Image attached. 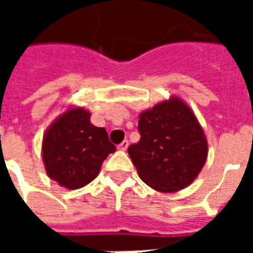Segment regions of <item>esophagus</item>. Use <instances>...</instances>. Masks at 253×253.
I'll return each instance as SVG.
<instances>
[{
	"mask_svg": "<svg viewBox=\"0 0 253 253\" xmlns=\"http://www.w3.org/2000/svg\"><path fill=\"white\" fill-rule=\"evenodd\" d=\"M127 148H128V141H127V139H125L123 142L118 145V149H119V150H123V152L127 150Z\"/></svg>",
	"mask_w": 253,
	"mask_h": 253,
	"instance_id": "1",
	"label": "esophagus"
}]
</instances>
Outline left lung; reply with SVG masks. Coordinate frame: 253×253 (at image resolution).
Masks as SVG:
<instances>
[{"label": "left lung", "mask_w": 253, "mask_h": 253, "mask_svg": "<svg viewBox=\"0 0 253 253\" xmlns=\"http://www.w3.org/2000/svg\"><path fill=\"white\" fill-rule=\"evenodd\" d=\"M139 142L128 148L138 175L159 192L186 188L206 164L209 145L190 105L170 96L139 114Z\"/></svg>", "instance_id": "8db88e82"}]
</instances>
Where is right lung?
Segmentation results:
<instances>
[{
    "label": "right lung",
    "instance_id": "right-lung-1",
    "mask_svg": "<svg viewBox=\"0 0 253 253\" xmlns=\"http://www.w3.org/2000/svg\"><path fill=\"white\" fill-rule=\"evenodd\" d=\"M115 150L104 127L92 125L90 112L80 105H70L58 115L42 141L47 176L67 190L94 180L103 161Z\"/></svg>",
    "mask_w": 253,
    "mask_h": 253
}]
</instances>
